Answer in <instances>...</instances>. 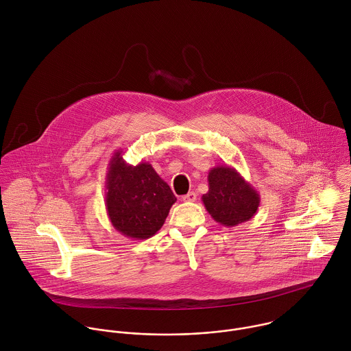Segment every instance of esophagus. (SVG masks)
Segmentation results:
<instances>
[{
    "instance_id": "obj_1",
    "label": "esophagus",
    "mask_w": 351,
    "mask_h": 351,
    "mask_svg": "<svg viewBox=\"0 0 351 351\" xmlns=\"http://www.w3.org/2000/svg\"><path fill=\"white\" fill-rule=\"evenodd\" d=\"M182 201H184V202H195L197 201V194L194 191H190L189 194L182 197Z\"/></svg>"
}]
</instances>
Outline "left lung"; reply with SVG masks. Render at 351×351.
<instances>
[{
	"label": "left lung",
	"mask_w": 351,
	"mask_h": 351,
	"mask_svg": "<svg viewBox=\"0 0 351 351\" xmlns=\"http://www.w3.org/2000/svg\"><path fill=\"white\" fill-rule=\"evenodd\" d=\"M208 182L209 191L202 195V202L215 222L232 228L256 214L261 195L233 167L211 168Z\"/></svg>",
	"instance_id": "obj_1"
}]
</instances>
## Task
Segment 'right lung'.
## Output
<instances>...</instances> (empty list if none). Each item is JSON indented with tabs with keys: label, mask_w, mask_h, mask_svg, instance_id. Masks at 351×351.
I'll return each instance as SVG.
<instances>
[{
	"label": "right lung",
	"mask_w": 351,
	"mask_h": 351,
	"mask_svg": "<svg viewBox=\"0 0 351 351\" xmlns=\"http://www.w3.org/2000/svg\"><path fill=\"white\" fill-rule=\"evenodd\" d=\"M176 197L152 164H128L114 152L106 176V209L112 226L128 239L146 240L164 225Z\"/></svg>",
	"instance_id": "1"
}]
</instances>
